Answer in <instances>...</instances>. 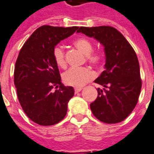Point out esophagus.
<instances>
[{
  "instance_id": "34e87169",
  "label": "esophagus",
  "mask_w": 154,
  "mask_h": 154,
  "mask_svg": "<svg viewBox=\"0 0 154 154\" xmlns=\"http://www.w3.org/2000/svg\"><path fill=\"white\" fill-rule=\"evenodd\" d=\"M81 90H82V88H75L74 92H75V93H78L79 92H81Z\"/></svg>"
}]
</instances>
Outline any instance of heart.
Returning a JSON list of instances; mask_svg holds the SVG:
<instances>
[{"label":"heart","mask_w":154,"mask_h":154,"mask_svg":"<svg viewBox=\"0 0 154 154\" xmlns=\"http://www.w3.org/2000/svg\"><path fill=\"white\" fill-rule=\"evenodd\" d=\"M73 46L82 54L86 55V61L94 67H99L103 64V56L100 51H93V44L88 38L81 37L73 42ZM52 54L54 62L57 66L65 68L66 59L65 51L61 46L54 47ZM93 77V73L87 67L72 68L66 71L62 76V79L67 85L80 88L88 83Z\"/></svg>","instance_id":"1"}]
</instances>
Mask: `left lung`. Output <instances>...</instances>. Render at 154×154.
I'll use <instances>...</instances> for the list:
<instances>
[{"label": "left lung", "instance_id": "obj_1", "mask_svg": "<svg viewBox=\"0 0 154 154\" xmlns=\"http://www.w3.org/2000/svg\"><path fill=\"white\" fill-rule=\"evenodd\" d=\"M77 32L93 37L104 46L105 70L94 81L103 86L90 108L105 123L122 122L132 112L139 98L142 79L135 51L122 33L113 27H81Z\"/></svg>", "mask_w": 154, "mask_h": 154}]
</instances>
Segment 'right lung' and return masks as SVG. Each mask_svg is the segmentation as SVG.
<instances>
[{"mask_svg": "<svg viewBox=\"0 0 154 154\" xmlns=\"http://www.w3.org/2000/svg\"><path fill=\"white\" fill-rule=\"evenodd\" d=\"M78 28L44 25L37 28L20 49L15 65L14 84L23 112L37 124L54 125L66 116L74 90L62 84L52 51Z\"/></svg>", "mask_w": 154, "mask_h": 154, "instance_id": "obj_1", "label": "right lung"}]
</instances>
